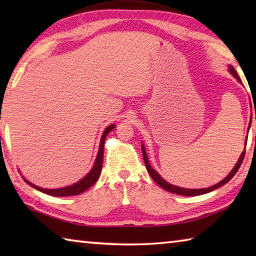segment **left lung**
I'll return each instance as SVG.
<instances>
[{
    "label": "left lung",
    "mask_w": 256,
    "mask_h": 256,
    "mask_svg": "<svg viewBox=\"0 0 256 256\" xmlns=\"http://www.w3.org/2000/svg\"><path fill=\"white\" fill-rule=\"evenodd\" d=\"M229 71H230L232 74L236 78V79L238 81H240V76H238V74L236 73V71L234 70L232 66H229ZM255 120H256V114H255ZM245 144H248V141L245 142ZM245 151H246V144H245V150L242 151L240 159H238V162L236 164V166L234 167V170L230 172V174H229L226 178L222 180V182H219L218 184H216L214 186H211V188H198V190H190V188H178V186H175V185H172L170 183H167L166 180H162V177H160V175L158 174L157 172H156L152 167L150 166V164L148 162V157H146V149L144 146H142V154H144V164H146V170H148V172L150 174V176L152 177V180L157 183L159 186H162V188L164 190H168V192H172L174 194H180V196H201V194H206L208 192H211V190H214L216 188H220V186H222L224 184L228 183L229 180H230L234 176H235V174L237 172V170H240V164L242 162V160H244V157H245Z\"/></svg>",
    "instance_id": "8db88e82"
}]
</instances>
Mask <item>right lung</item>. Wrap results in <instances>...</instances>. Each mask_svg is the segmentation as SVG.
I'll use <instances>...</instances> for the list:
<instances>
[{
    "mask_svg": "<svg viewBox=\"0 0 256 256\" xmlns=\"http://www.w3.org/2000/svg\"><path fill=\"white\" fill-rule=\"evenodd\" d=\"M114 128H115V125H110V126H108L105 131H104L102 140H100V144H99L98 154H97L96 162H94L92 170L89 172L88 175L84 177L81 180L78 182V183L73 184L71 186H66V188H58V190H46V188H38V186L32 184L30 182L24 178L26 180V183L32 185V188H34L38 190H40V192H42V193H46V194H48V196H78V194H81L82 192H84V190H86L89 188H92V186L96 183L99 178V175H100L102 167V160H104V144H105L107 134L110 133Z\"/></svg>",
    "mask_w": 256,
    "mask_h": 256,
    "instance_id": "1",
    "label": "right lung"
}]
</instances>
